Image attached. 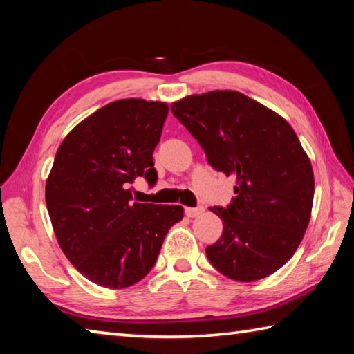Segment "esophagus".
Here are the masks:
<instances>
[{
    "label": "esophagus",
    "instance_id": "obj_1",
    "mask_svg": "<svg viewBox=\"0 0 354 354\" xmlns=\"http://www.w3.org/2000/svg\"><path fill=\"white\" fill-rule=\"evenodd\" d=\"M203 212H205V207H203V206H198V207H185V215H187L189 218L198 217V215H201Z\"/></svg>",
    "mask_w": 354,
    "mask_h": 354
}]
</instances>
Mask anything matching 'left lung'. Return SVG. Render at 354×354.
Instances as JSON below:
<instances>
[{
  "label": "left lung",
  "instance_id": "left-lung-1",
  "mask_svg": "<svg viewBox=\"0 0 354 354\" xmlns=\"http://www.w3.org/2000/svg\"><path fill=\"white\" fill-rule=\"evenodd\" d=\"M171 112L209 164L236 178L231 205L211 207L223 221V234L206 248L207 259L241 283L279 270L303 241L314 201L313 165L295 131L236 91L189 95Z\"/></svg>",
  "mask_w": 354,
  "mask_h": 354
}]
</instances>
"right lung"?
I'll return each instance as SVG.
<instances>
[{
  "mask_svg": "<svg viewBox=\"0 0 354 354\" xmlns=\"http://www.w3.org/2000/svg\"><path fill=\"white\" fill-rule=\"evenodd\" d=\"M169 104L127 98L101 107L57 148L45 200L57 243L82 277L124 289L151 270L184 207L133 201L136 178L156 181L153 151Z\"/></svg>",
  "mask_w": 354,
  "mask_h": 354,
  "instance_id": "1",
  "label": "right lung"
}]
</instances>
